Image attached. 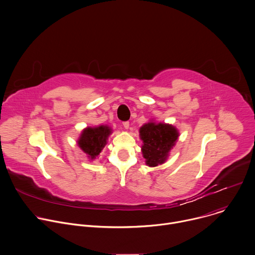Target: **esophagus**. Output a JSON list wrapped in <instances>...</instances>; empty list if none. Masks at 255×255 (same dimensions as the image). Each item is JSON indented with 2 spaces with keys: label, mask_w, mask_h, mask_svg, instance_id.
I'll return each instance as SVG.
<instances>
[{
  "label": "esophagus",
  "mask_w": 255,
  "mask_h": 255,
  "mask_svg": "<svg viewBox=\"0 0 255 255\" xmlns=\"http://www.w3.org/2000/svg\"><path fill=\"white\" fill-rule=\"evenodd\" d=\"M123 126H124V128L125 129H129V126H130V124H129V122H123Z\"/></svg>",
  "instance_id": "34e87169"
}]
</instances>
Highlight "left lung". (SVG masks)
<instances>
[{"mask_svg":"<svg viewBox=\"0 0 255 255\" xmlns=\"http://www.w3.org/2000/svg\"><path fill=\"white\" fill-rule=\"evenodd\" d=\"M139 136L143 143L141 151L145 163L154 167L167 160L179 133L177 128L171 124L151 120L140 127Z\"/></svg>","mask_w":255,"mask_h":255,"instance_id":"8db88e82","label":"left lung"}]
</instances>
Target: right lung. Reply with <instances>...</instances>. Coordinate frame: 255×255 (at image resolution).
Returning <instances> with one entry per match:
<instances>
[{
  "instance_id": "obj_1",
  "label": "right lung",
  "mask_w": 255,
  "mask_h": 255,
  "mask_svg": "<svg viewBox=\"0 0 255 255\" xmlns=\"http://www.w3.org/2000/svg\"><path fill=\"white\" fill-rule=\"evenodd\" d=\"M112 133V128L108 125L87 127L82 131L77 141L78 146L87 154L89 160H95L104 149L109 136Z\"/></svg>"
}]
</instances>
